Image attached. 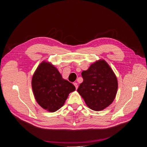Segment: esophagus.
<instances>
[{"instance_id": "34e87169", "label": "esophagus", "mask_w": 147, "mask_h": 147, "mask_svg": "<svg viewBox=\"0 0 147 147\" xmlns=\"http://www.w3.org/2000/svg\"><path fill=\"white\" fill-rule=\"evenodd\" d=\"M74 86H75V87H76V89L77 90V89L78 88V84H77V83H74Z\"/></svg>"}]
</instances>
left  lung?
Masks as SVG:
<instances>
[{
    "instance_id": "8db88e82",
    "label": "left lung",
    "mask_w": 147,
    "mask_h": 147,
    "mask_svg": "<svg viewBox=\"0 0 147 147\" xmlns=\"http://www.w3.org/2000/svg\"><path fill=\"white\" fill-rule=\"evenodd\" d=\"M83 82L77 92L88 107L100 111L109 107L114 100L118 90L117 78L109 64L98 60L82 73Z\"/></svg>"
}]
</instances>
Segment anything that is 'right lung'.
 Segmentation results:
<instances>
[{"label":"right lung","instance_id":"obj_1","mask_svg":"<svg viewBox=\"0 0 147 147\" xmlns=\"http://www.w3.org/2000/svg\"><path fill=\"white\" fill-rule=\"evenodd\" d=\"M34 98L38 105L46 111L54 113L64 104L74 86L63 78L54 65L43 61L35 70L32 80Z\"/></svg>","mask_w":147,"mask_h":147}]
</instances>
